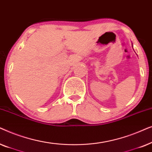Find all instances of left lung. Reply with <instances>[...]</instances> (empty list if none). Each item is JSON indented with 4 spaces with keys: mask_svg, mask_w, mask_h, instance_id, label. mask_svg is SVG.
Here are the masks:
<instances>
[{
    "mask_svg": "<svg viewBox=\"0 0 152 152\" xmlns=\"http://www.w3.org/2000/svg\"><path fill=\"white\" fill-rule=\"evenodd\" d=\"M132 46H133V45H132Z\"/></svg>",
    "mask_w": 152,
    "mask_h": 152,
    "instance_id": "8db88e82",
    "label": "left lung"
}]
</instances>
